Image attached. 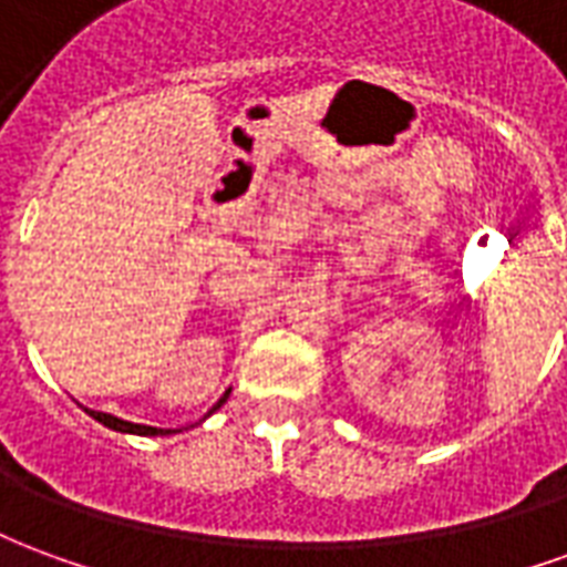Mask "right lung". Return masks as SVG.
<instances>
[{"label": "right lung", "instance_id": "right-lung-1", "mask_svg": "<svg viewBox=\"0 0 567 567\" xmlns=\"http://www.w3.org/2000/svg\"><path fill=\"white\" fill-rule=\"evenodd\" d=\"M227 394L230 392H224V398L218 401V404L212 406L209 413H215L218 406L227 401ZM96 422H103L105 427H112V431H121V434H142V437H157V434H173V431H166V427H151V425H136V422H124V419H117L112 416V413H100V410H87Z\"/></svg>", "mask_w": 567, "mask_h": 567}]
</instances>
